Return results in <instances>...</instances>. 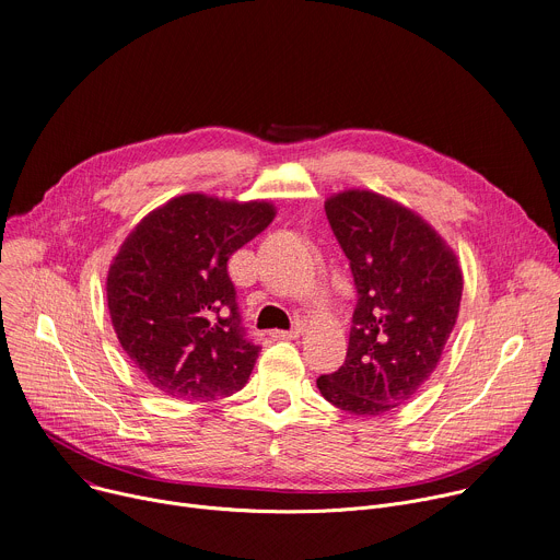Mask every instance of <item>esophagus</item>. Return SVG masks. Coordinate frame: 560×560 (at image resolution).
Masks as SVG:
<instances>
[{
    "mask_svg": "<svg viewBox=\"0 0 560 560\" xmlns=\"http://www.w3.org/2000/svg\"><path fill=\"white\" fill-rule=\"evenodd\" d=\"M300 334H302V329H293V331H271V336H273L276 340H295V338H300Z\"/></svg>",
    "mask_w": 560,
    "mask_h": 560,
    "instance_id": "34e87169",
    "label": "esophagus"
}]
</instances>
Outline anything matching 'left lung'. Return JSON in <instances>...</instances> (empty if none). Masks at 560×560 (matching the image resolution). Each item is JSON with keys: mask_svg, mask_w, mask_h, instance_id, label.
Instances as JSON below:
<instances>
[{"mask_svg": "<svg viewBox=\"0 0 560 560\" xmlns=\"http://www.w3.org/2000/svg\"><path fill=\"white\" fill-rule=\"evenodd\" d=\"M353 273L358 304L345 364L318 378L334 407L381 416L411 400L439 366L456 327L463 271L427 220L374 191L325 202Z\"/></svg>", "mask_w": 560, "mask_h": 560, "instance_id": "obj_1", "label": "left lung"}]
</instances>
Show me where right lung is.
I'll use <instances>...</instances> for the list:
<instances>
[{"label": "right lung", "instance_id": "right-lung-1", "mask_svg": "<svg viewBox=\"0 0 560 560\" xmlns=\"http://www.w3.org/2000/svg\"><path fill=\"white\" fill-rule=\"evenodd\" d=\"M273 218L267 200L184 194L121 242L106 276L110 323L160 394L211 402L246 385L260 347L244 338L226 262Z\"/></svg>", "mask_w": 560, "mask_h": 560}]
</instances>
